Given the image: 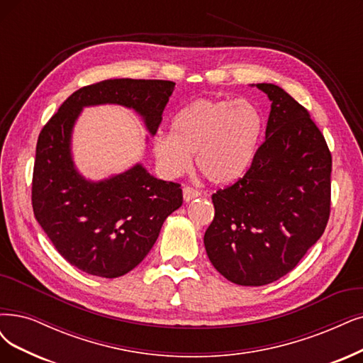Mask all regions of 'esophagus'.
I'll list each match as a JSON object with an SVG mask.
<instances>
[{"label": "esophagus", "instance_id": "obj_1", "mask_svg": "<svg viewBox=\"0 0 363 363\" xmlns=\"http://www.w3.org/2000/svg\"><path fill=\"white\" fill-rule=\"evenodd\" d=\"M200 193L199 190H194V189H191V186H184V190H182V196H184V200L185 202H191L193 199H196V197H199Z\"/></svg>", "mask_w": 363, "mask_h": 363}]
</instances>
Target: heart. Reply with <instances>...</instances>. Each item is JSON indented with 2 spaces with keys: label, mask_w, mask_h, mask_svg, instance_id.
Instances as JSON below:
<instances>
[{
  "label": "heart",
  "mask_w": 363,
  "mask_h": 363,
  "mask_svg": "<svg viewBox=\"0 0 363 363\" xmlns=\"http://www.w3.org/2000/svg\"><path fill=\"white\" fill-rule=\"evenodd\" d=\"M263 116L250 100L199 99L186 104L170 123V134L152 139L161 173L178 178L191 167V155L203 177L217 185L242 178L256 158Z\"/></svg>",
  "instance_id": "obj_1"
}]
</instances>
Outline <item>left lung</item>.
<instances>
[{"instance_id":"obj_1","label":"left lung","mask_w":363,"mask_h":363,"mask_svg":"<svg viewBox=\"0 0 363 363\" xmlns=\"http://www.w3.org/2000/svg\"><path fill=\"white\" fill-rule=\"evenodd\" d=\"M266 139L251 167L212 194L205 233L213 267L239 286H264L289 274L323 235L330 212L332 157L310 113L274 84Z\"/></svg>"}]
</instances>
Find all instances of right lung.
Wrapping results in <instances>:
<instances>
[{"label": "right lung", "mask_w": 363, "mask_h": 363, "mask_svg": "<svg viewBox=\"0 0 363 363\" xmlns=\"http://www.w3.org/2000/svg\"><path fill=\"white\" fill-rule=\"evenodd\" d=\"M174 89L170 80L109 79L77 89L40 131L33 173V209L61 256L103 278L123 277L150 252L161 225L182 205L179 184L157 179L140 163L101 181L74 166L72 136L84 107L133 109L151 136Z\"/></svg>", "instance_id": "right-lung-1"}]
</instances>
